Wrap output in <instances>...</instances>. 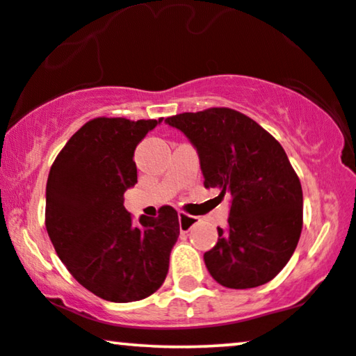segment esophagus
<instances>
[{
  "instance_id": "obj_1",
  "label": "esophagus",
  "mask_w": 356,
  "mask_h": 356,
  "mask_svg": "<svg viewBox=\"0 0 356 356\" xmlns=\"http://www.w3.org/2000/svg\"><path fill=\"white\" fill-rule=\"evenodd\" d=\"M178 220H179V230L181 232H189L193 228L194 223H196V217L186 216L184 212L178 213Z\"/></svg>"
}]
</instances>
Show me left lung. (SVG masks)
<instances>
[{
	"label": "left lung",
	"instance_id": "left-lung-1",
	"mask_svg": "<svg viewBox=\"0 0 356 356\" xmlns=\"http://www.w3.org/2000/svg\"><path fill=\"white\" fill-rule=\"evenodd\" d=\"M165 123L197 150L204 186L230 196L228 227L204 252L213 280L227 289L270 282L290 261L303 227V191L285 150L254 120L232 108L179 113Z\"/></svg>",
	"mask_w": 356,
	"mask_h": 356
}]
</instances>
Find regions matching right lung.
I'll return each mask as SVG.
<instances>
[{
    "instance_id": "1",
    "label": "right lung",
    "mask_w": 356,
    "mask_h": 356,
    "mask_svg": "<svg viewBox=\"0 0 356 356\" xmlns=\"http://www.w3.org/2000/svg\"><path fill=\"white\" fill-rule=\"evenodd\" d=\"M159 120L95 118L86 123L51 165L45 225L71 275L113 303L147 298L162 286L179 235L178 213L134 223L123 194L138 183L134 150Z\"/></svg>"
}]
</instances>
